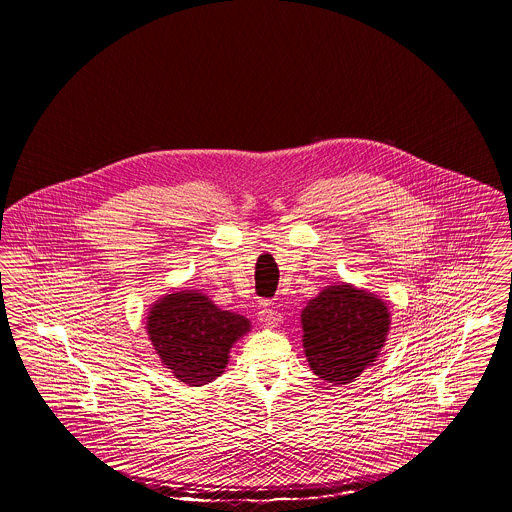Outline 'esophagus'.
<instances>
[{"mask_svg": "<svg viewBox=\"0 0 512 512\" xmlns=\"http://www.w3.org/2000/svg\"><path fill=\"white\" fill-rule=\"evenodd\" d=\"M259 320H261L263 326L274 328V326H278L282 322V315L274 307H270V303H263V307L259 311Z\"/></svg>", "mask_w": 512, "mask_h": 512, "instance_id": "esophagus-1", "label": "esophagus"}]
</instances>
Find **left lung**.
Wrapping results in <instances>:
<instances>
[{"label":"left lung","mask_w":512,"mask_h":512,"mask_svg":"<svg viewBox=\"0 0 512 512\" xmlns=\"http://www.w3.org/2000/svg\"><path fill=\"white\" fill-rule=\"evenodd\" d=\"M390 322V311L378 295L349 284L324 288L301 311L311 370L332 384L353 382L376 361Z\"/></svg>","instance_id":"obj_1"}]
</instances>
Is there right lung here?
Returning a JSON list of instances; mask_svg holds the SVG:
<instances>
[{
  "label": "right lung",
  "instance_id": "add662e5",
  "mask_svg": "<svg viewBox=\"0 0 512 512\" xmlns=\"http://www.w3.org/2000/svg\"><path fill=\"white\" fill-rule=\"evenodd\" d=\"M146 324L161 363L190 386L219 378L232 345L251 330L247 318L222 311L197 290L163 295L149 309Z\"/></svg>",
  "mask_w": 512,
  "mask_h": 512
}]
</instances>
